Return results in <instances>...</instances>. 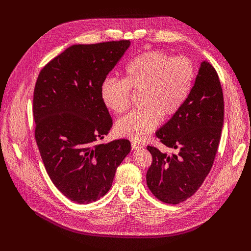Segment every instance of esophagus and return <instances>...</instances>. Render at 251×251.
I'll return each mask as SVG.
<instances>
[{
  "label": "esophagus",
  "instance_id": "34e87169",
  "mask_svg": "<svg viewBox=\"0 0 251 251\" xmlns=\"http://www.w3.org/2000/svg\"><path fill=\"white\" fill-rule=\"evenodd\" d=\"M131 147H132V150H139L142 148V146L140 143H137L136 141H132L131 142Z\"/></svg>",
  "mask_w": 251,
  "mask_h": 251
}]
</instances>
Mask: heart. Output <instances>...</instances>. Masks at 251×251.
Here are the masks:
<instances>
[{"instance_id":"heart-1","label":"heart","mask_w":251,"mask_h":251,"mask_svg":"<svg viewBox=\"0 0 251 251\" xmlns=\"http://www.w3.org/2000/svg\"><path fill=\"white\" fill-rule=\"evenodd\" d=\"M123 80L104 79L100 86L103 104L115 114L126 112L131 92H140V107L116 123V133L142 141L159 126L164 117L175 116L188 100L196 78L194 62L185 56L173 57L162 50L142 52L124 68Z\"/></svg>"}]
</instances>
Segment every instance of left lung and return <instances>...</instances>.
I'll return each mask as SVG.
<instances>
[{
  "instance_id": "obj_1",
  "label": "left lung",
  "mask_w": 251,
  "mask_h": 251,
  "mask_svg": "<svg viewBox=\"0 0 251 251\" xmlns=\"http://www.w3.org/2000/svg\"><path fill=\"white\" fill-rule=\"evenodd\" d=\"M223 123L220 79L213 66L203 61L185 104L155 133L176 152L147 148L152 156L147 183L157 200L178 204L199 190L214 165Z\"/></svg>"
}]
</instances>
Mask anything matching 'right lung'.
Returning <instances> with one entry per match:
<instances>
[{
    "label": "right lung",
    "instance_id": "add662e5",
    "mask_svg": "<svg viewBox=\"0 0 251 251\" xmlns=\"http://www.w3.org/2000/svg\"><path fill=\"white\" fill-rule=\"evenodd\" d=\"M127 39L74 45L39 72L33 94L34 137L55 186L79 204L107 193L130 152L128 139L97 143L113 120L100 86L129 48Z\"/></svg>",
    "mask_w": 251,
    "mask_h": 251
}]
</instances>
